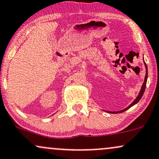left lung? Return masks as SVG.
Wrapping results in <instances>:
<instances>
[{"instance_id": "1", "label": "left lung", "mask_w": 159, "mask_h": 159, "mask_svg": "<svg viewBox=\"0 0 159 159\" xmlns=\"http://www.w3.org/2000/svg\"><path fill=\"white\" fill-rule=\"evenodd\" d=\"M144 66H145V69H146V75H145V78H144V83H143L142 86H141V88L140 89V92H139V95H138V96L135 98V99L134 101H133V102L131 103L129 105V106L127 107L125 109H124V110H121L120 111H116V112H112V111H106V110H104V111H106V112H109V113H121V112H124V111L128 110V109H129L131 107L134 106L135 104H136L138 102H139V101H140V99L141 98V97L143 96V94H144V90H145V88H146V84H147V66L146 64V63L144 62Z\"/></svg>"}]
</instances>
